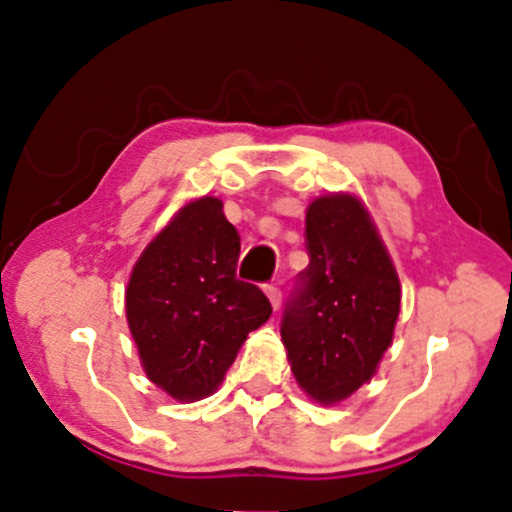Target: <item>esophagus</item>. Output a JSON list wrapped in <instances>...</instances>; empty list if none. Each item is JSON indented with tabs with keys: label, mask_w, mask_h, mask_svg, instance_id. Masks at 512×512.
I'll return each mask as SVG.
<instances>
[{
	"label": "esophagus",
	"mask_w": 512,
	"mask_h": 512,
	"mask_svg": "<svg viewBox=\"0 0 512 512\" xmlns=\"http://www.w3.org/2000/svg\"><path fill=\"white\" fill-rule=\"evenodd\" d=\"M265 293H268L272 307L279 310V305H282V289H279V284H265Z\"/></svg>",
	"instance_id": "34e87169"
}]
</instances>
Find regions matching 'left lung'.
Listing matches in <instances>:
<instances>
[{
	"instance_id": "1",
	"label": "left lung",
	"mask_w": 512,
	"mask_h": 512,
	"mask_svg": "<svg viewBox=\"0 0 512 512\" xmlns=\"http://www.w3.org/2000/svg\"><path fill=\"white\" fill-rule=\"evenodd\" d=\"M310 265L282 317V342L300 389L335 405L370 382L394 338L401 284L366 207L324 195L307 207Z\"/></svg>"
}]
</instances>
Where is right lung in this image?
<instances>
[{
    "mask_svg": "<svg viewBox=\"0 0 512 512\" xmlns=\"http://www.w3.org/2000/svg\"><path fill=\"white\" fill-rule=\"evenodd\" d=\"M240 235L219 198L188 202L132 268L125 312L146 377L177 401L214 394L242 342L270 319L258 286L237 279Z\"/></svg>",
    "mask_w": 512,
    "mask_h": 512,
    "instance_id": "right-lung-1",
    "label": "right lung"
}]
</instances>
